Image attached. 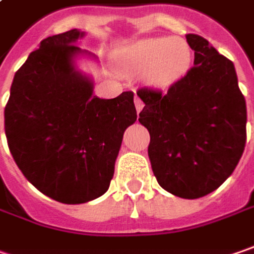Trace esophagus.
<instances>
[{"label": "esophagus", "instance_id": "34e87169", "mask_svg": "<svg viewBox=\"0 0 254 254\" xmlns=\"http://www.w3.org/2000/svg\"><path fill=\"white\" fill-rule=\"evenodd\" d=\"M134 106H135V110L140 113V111L143 110V107H144V103H143L138 97H134Z\"/></svg>", "mask_w": 254, "mask_h": 254}]
</instances>
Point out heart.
I'll list each match as a JSON object with an SVG mask.
<instances>
[{
    "label": "heart",
    "instance_id": "1",
    "mask_svg": "<svg viewBox=\"0 0 254 254\" xmlns=\"http://www.w3.org/2000/svg\"><path fill=\"white\" fill-rule=\"evenodd\" d=\"M191 58V48L183 38H141L121 51L119 68L127 77L141 75L147 85L166 90L187 74Z\"/></svg>",
    "mask_w": 254,
    "mask_h": 254
}]
</instances>
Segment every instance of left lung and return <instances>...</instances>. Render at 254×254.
I'll use <instances>...</instances> for the list:
<instances>
[{
    "mask_svg": "<svg viewBox=\"0 0 254 254\" xmlns=\"http://www.w3.org/2000/svg\"><path fill=\"white\" fill-rule=\"evenodd\" d=\"M194 67L167 93L141 88L138 121L150 133L148 159L159 184L182 198L219 189L246 144V101L235 64L207 40L186 35Z\"/></svg>",
    "mask_w": 254,
    "mask_h": 254,
    "instance_id": "8db88e82",
    "label": "left lung"
}]
</instances>
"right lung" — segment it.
<instances>
[{"label":"right lung","mask_w":254,"mask_h":254,"mask_svg":"<svg viewBox=\"0 0 254 254\" xmlns=\"http://www.w3.org/2000/svg\"><path fill=\"white\" fill-rule=\"evenodd\" d=\"M70 30L40 43L11 84L5 135L19 170L45 196L81 204L103 196L114 176L124 131L137 120L134 94L94 95V81L77 60L93 53Z\"/></svg>","instance_id":"right-lung-1"}]
</instances>
